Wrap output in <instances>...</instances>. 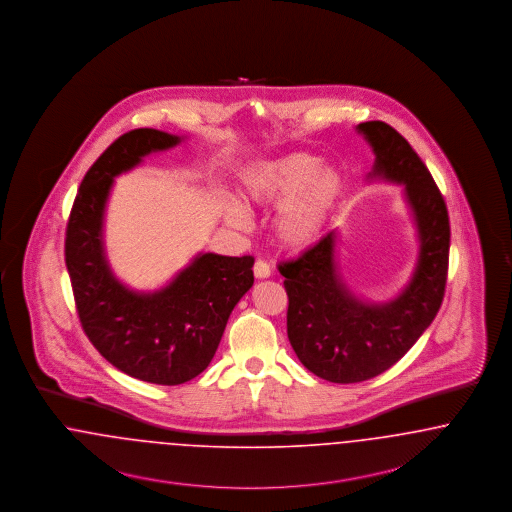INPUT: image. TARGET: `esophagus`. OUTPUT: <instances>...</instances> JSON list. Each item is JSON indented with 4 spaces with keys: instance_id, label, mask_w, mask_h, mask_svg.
<instances>
[{
    "instance_id": "obj_1",
    "label": "esophagus",
    "mask_w": 512,
    "mask_h": 512,
    "mask_svg": "<svg viewBox=\"0 0 512 512\" xmlns=\"http://www.w3.org/2000/svg\"><path fill=\"white\" fill-rule=\"evenodd\" d=\"M254 275L258 277V279H266L271 275V266L267 264L266 260H256V264H254Z\"/></svg>"
}]
</instances>
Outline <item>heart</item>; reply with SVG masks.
Returning <instances> with one entry per match:
<instances>
[{
  "instance_id": "heart-1",
  "label": "heart",
  "mask_w": 512,
  "mask_h": 512,
  "mask_svg": "<svg viewBox=\"0 0 512 512\" xmlns=\"http://www.w3.org/2000/svg\"><path fill=\"white\" fill-rule=\"evenodd\" d=\"M344 193V178L338 170L321 166L317 156L290 153L260 162L246 170L241 181V199L246 206L275 208L279 239L292 248L310 246L323 235ZM227 220L243 227L245 210L229 204Z\"/></svg>"
}]
</instances>
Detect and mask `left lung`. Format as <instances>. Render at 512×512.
<instances>
[{"label": "left lung", "instance_id": "1", "mask_svg": "<svg viewBox=\"0 0 512 512\" xmlns=\"http://www.w3.org/2000/svg\"><path fill=\"white\" fill-rule=\"evenodd\" d=\"M357 128L377 156L375 174L405 183L421 258L411 285L384 306L363 304L340 283L334 231L277 266L289 296L290 346L308 371L336 384L377 377L409 352L442 306L449 267L447 206L421 156L386 122H361Z\"/></svg>", "mask_w": 512, "mask_h": 512}]
</instances>
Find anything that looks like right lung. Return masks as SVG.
<instances>
[{
	"instance_id": "add662e5",
	"label": "right lung",
	"mask_w": 512,
	"mask_h": 512,
	"mask_svg": "<svg viewBox=\"0 0 512 512\" xmlns=\"http://www.w3.org/2000/svg\"><path fill=\"white\" fill-rule=\"evenodd\" d=\"M176 143V135L151 128L112 141L82 179L65 233L68 277L89 342L122 373L162 386L183 384L208 367L229 313L254 283L252 256L220 254H202L155 294H135L112 277L101 243L112 178Z\"/></svg>"
}]
</instances>
